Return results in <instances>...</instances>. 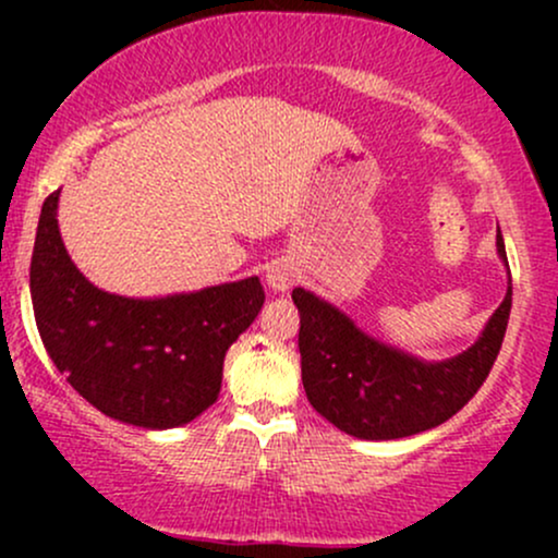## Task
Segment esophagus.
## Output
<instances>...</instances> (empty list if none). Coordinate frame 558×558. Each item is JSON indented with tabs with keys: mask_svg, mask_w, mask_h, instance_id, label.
I'll return each mask as SVG.
<instances>
[{
	"mask_svg": "<svg viewBox=\"0 0 558 558\" xmlns=\"http://www.w3.org/2000/svg\"><path fill=\"white\" fill-rule=\"evenodd\" d=\"M299 280L296 267L288 265V262H272L270 270H267V286L272 291H288Z\"/></svg>",
	"mask_w": 558,
	"mask_h": 558,
	"instance_id": "1",
	"label": "esophagus"
}]
</instances>
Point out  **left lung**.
<instances>
[{"mask_svg":"<svg viewBox=\"0 0 558 558\" xmlns=\"http://www.w3.org/2000/svg\"><path fill=\"white\" fill-rule=\"evenodd\" d=\"M496 246L506 262L501 230ZM291 299L301 315L299 351L306 399L338 430L364 440L407 438L451 420L488 377L511 312L509 286L470 349L446 362H422L369 338L343 312L304 288H296Z\"/></svg>","mask_w":558,"mask_h":558,"instance_id":"left-lung-1","label":"left lung"}]
</instances>
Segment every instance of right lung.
Segmentation results:
<instances>
[{
  "label": "right lung",
  "instance_id": "1",
  "mask_svg": "<svg viewBox=\"0 0 558 558\" xmlns=\"http://www.w3.org/2000/svg\"><path fill=\"white\" fill-rule=\"evenodd\" d=\"M47 196L31 257V301L44 349L107 417L168 430L220 396L222 362L265 304L259 278L165 299L99 291L68 257Z\"/></svg>",
  "mask_w": 558,
  "mask_h": 558
}]
</instances>
